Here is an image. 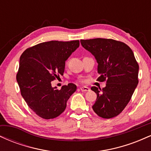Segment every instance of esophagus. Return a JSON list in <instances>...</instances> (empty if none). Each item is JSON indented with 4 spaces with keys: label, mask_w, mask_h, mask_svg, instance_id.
Segmentation results:
<instances>
[{
    "label": "esophagus",
    "mask_w": 151,
    "mask_h": 151,
    "mask_svg": "<svg viewBox=\"0 0 151 151\" xmlns=\"http://www.w3.org/2000/svg\"><path fill=\"white\" fill-rule=\"evenodd\" d=\"M80 89H81V91H89L90 90V89L89 87H87V86H81L80 87Z\"/></svg>",
    "instance_id": "1"
}]
</instances>
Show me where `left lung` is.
Here are the masks:
<instances>
[{"instance_id": "obj_1", "label": "left lung", "mask_w": 151, "mask_h": 151, "mask_svg": "<svg viewBox=\"0 0 151 151\" xmlns=\"http://www.w3.org/2000/svg\"><path fill=\"white\" fill-rule=\"evenodd\" d=\"M80 42L96 60L100 74L97 80L106 81L102 89L91 88L97 95L92 106L93 111L104 119L116 116L131 100L138 83L139 66L132 50L112 39L95 38Z\"/></svg>"}]
</instances>
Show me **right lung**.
<instances>
[{"label":"right lung","mask_w":151,"mask_h":151,"mask_svg":"<svg viewBox=\"0 0 151 151\" xmlns=\"http://www.w3.org/2000/svg\"><path fill=\"white\" fill-rule=\"evenodd\" d=\"M79 46V40L50 41L27 48L20 56L16 75L20 93L40 117L50 119L60 116L77 90L72 83L59 90L51 82L63 75L65 61Z\"/></svg>","instance_id":"add662e5"}]
</instances>
